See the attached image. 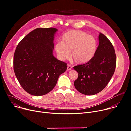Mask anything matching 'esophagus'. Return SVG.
<instances>
[{"mask_svg": "<svg viewBox=\"0 0 131 131\" xmlns=\"http://www.w3.org/2000/svg\"><path fill=\"white\" fill-rule=\"evenodd\" d=\"M72 69V66L70 65H67V71H70Z\"/></svg>", "mask_w": 131, "mask_h": 131, "instance_id": "1", "label": "esophagus"}]
</instances>
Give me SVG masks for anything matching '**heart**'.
I'll use <instances>...</instances> for the list:
<instances>
[{
	"label": "heart",
	"instance_id": "obj_1",
	"mask_svg": "<svg viewBox=\"0 0 131 131\" xmlns=\"http://www.w3.org/2000/svg\"><path fill=\"white\" fill-rule=\"evenodd\" d=\"M96 39L80 30H71L63 34L61 41L54 45V50L60 60L70 56L75 63L82 64L88 63L94 57L97 49Z\"/></svg>",
	"mask_w": 131,
	"mask_h": 131
}]
</instances>
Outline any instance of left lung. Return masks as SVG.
Wrapping results in <instances>:
<instances>
[{
    "label": "left lung",
    "mask_w": 131,
    "mask_h": 131,
    "mask_svg": "<svg viewBox=\"0 0 131 131\" xmlns=\"http://www.w3.org/2000/svg\"><path fill=\"white\" fill-rule=\"evenodd\" d=\"M98 40L99 45L92 59L85 64L73 67L78 73L74 86L79 92L85 95H94L102 91L115 70L116 57L113 46L101 33Z\"/></svg>",
    "instance_id": "obj_1"
}]
</instances>
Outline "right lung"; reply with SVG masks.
I'll list each match as a JSON object with an SVG mask.
<instances>
[{"label":"right lung","instance_id":"1","mask_svg":"<svg viewBox=\"0 0 131 131\" xmlns=\"http://www.w3.org/2000/svg\"><path fill=\"white\" fill-rule=\"evenodd\" d=\"M57 31L53 27L37 28L27 34L16 47L14 71L20 85L31 95L49 93L67 69L66 64L53 54Z\"/></svg>","mask_w":131,"mask_h":131}]
</instances>
